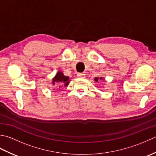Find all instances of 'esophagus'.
Wrapping results in <instances>:
<instances>
[{"label":"esophagus","mask_w":156,"mask_h":156,"mask_svg":"<svg viewBox=\"0 0 156 156\" xmlns=\"http://www.w3.org/2000/svg\"><path fill=\"white\" fill-rule=\"evenodd\" d=\"M77 76L78 78H83L85 77V74H83V73H78Z\"/></svg>","instance_id":"34e87169"}]
</instances>
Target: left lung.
I'll return each mask as SVG.
<instances>
[{
  "label": "left lung",
  "mask_w": 156,
  "mask_h": 156,
  "mask_svg": "<svg viewBox=\"0 0 156 156\" xmlns=\"http://www.w3.org/2000/svg\"><path fill=\"white\" fill-rule=\"evenodd\" d=\"M100 79H101V80H105V79H104V78H102V77H100ZM94 80H95L96 82H97V81L98 80V77L94 78Z\"/></svg>",
  "instance_id": "1"
}]
</instances>
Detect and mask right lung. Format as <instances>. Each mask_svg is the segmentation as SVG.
Returning a JSON list of instances; mask_svg holds the SVG:
<instances>
[{"label": "right lung", "instance_id": "1", "mask_svg": "<svg viewBox=\"0 0 156 156\" xmlns=\"http://www.w3.org/2000/svg\"><path fill=\"white\" fill-rule=\"evenodd\" d=\"M69 77L67 76L64 75V73L60 70L57 72L54 78H52L51 84L58 85L59 88H61L63 87H68L69 83Z\"/></svg>", "mask_w": 156, "mask_h": 156}]
</instances>
